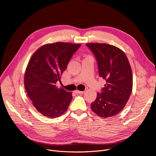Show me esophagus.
I'll use <instances>...</instances> for the list:
<instances>
[{"instance_id":"esophagus-1","label":"esophagus","mask_w":156,"mask_h":156,"mask_svg":"<svg viewBox=\"0 0 156 156\" xmlns=\"http://www.w3.org/2000/svg\"><path fill=\"white\" fill-rule=\"evenodd\" d=\"M74 92L76 93V94H83L85 92L84 91H80V90H75L74 91Z\"/></svg>"}]
</instances>
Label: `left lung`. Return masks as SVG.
Instances as JSON below:
<instances>
[{
  "instance_id": "obj_1",
  "label": "left lung",
  "mask_w": 156,
  "mask_h": 156,
  "mask_svg": "<svg viewBox=\"0 0 156 156\" xmlns=\"http://www.w3.org/2000/svg\"><path fill=\"white\" fill-rule=\"evenodd\" d=\"M96 58L99 75L106 80L101 93L91 103L92 110L103 118L116 115L126 106L133 88L132 70L125 53L105 43L86 44Z\"/></svg>"
}]
</instances>
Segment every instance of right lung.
Listing matches in <instances>:
<instances>
[{
    "label": "right lung",
    "instance_id": "1",
    "mask_svg": "<svg viewBox=\"0 0 156 156\" xmlns=\"http://www.w3.org/2000/svg\"><path fill=\"white\" fill-rule=\"evenodd\" d=\"M80 44H46L31 57L24 76V85L36 109L48 118L63 115L72 100V92L58 88L63 72Z\"/></svg>",
    "mask_w": 156,
    "mask_h": 156
}]
</instances>
